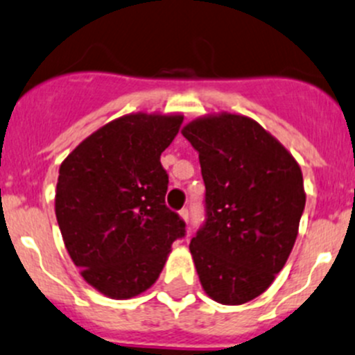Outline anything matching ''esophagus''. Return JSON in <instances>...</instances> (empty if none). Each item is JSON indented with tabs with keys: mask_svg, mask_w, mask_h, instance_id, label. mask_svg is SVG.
<instances>
[{
	"mask_svg": "<svg viewBox=\"0 0 355 355\" xmlns=\"http://www.w3.org/2000/svg\"><path fill=\"white\" fill-rule=\"evenodd\" d=\"M179 217H181L184 222H188V218H189L188 208H182V210H179Z\"/></svg>",
	"mask_w": 355,
	"mask_h": 355,
	"instance_id": "esophagus-1",
	"label": "esophagus"
}]
</instances>
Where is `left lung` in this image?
<instances>
[{
	"mask_svg": "<svg viewBox=\"0 0 355 355\" xmlns=\"http://www.w3.org/2000/svg\"><path fill=\"white\" fill-rule=\"evenodd\" d=\"M207 188V222L189 244L205 294L239 306L284 268L306 205L292 153L248 116L217 112L186 123Z\"/></svg>",
	"mask_w": 355,
	"mask_h": 355,
	"instance_id": "8db88e82",
	"label": "left lung"
}]
</instances>
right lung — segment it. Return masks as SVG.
<instances>
[{
    "label": "right lung",
    "instance_id": "obj_1",
    "mask_svg": "<svg viewBox=\"0 0 355 355\" xmlns=\"http://www.w3.org/2000/svg\"><path fill=\"white\" fill-rule=\"evenodd\" d=\"M181 112H133L80 141L60 166L54 211L69 258L89 286L131 299L159 279L184 222L166 207L160 153Z\"/></svg>",
    "mask_w": 355,
    "mask_h": 355
}]
</instances>
